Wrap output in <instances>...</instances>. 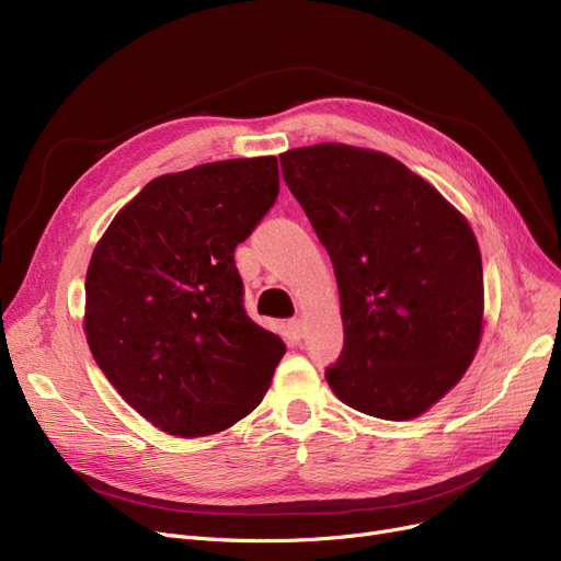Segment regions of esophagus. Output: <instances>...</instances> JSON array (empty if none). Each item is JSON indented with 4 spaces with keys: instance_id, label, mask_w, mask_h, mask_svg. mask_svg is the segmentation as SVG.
<instances>
[{
    "instance_id": "1",
    "label": "esophagus",
    "mask_w": 561,
    "mask_h": 561,
    "mask_svg": "<svg viewBox=\"0 0 561 561\" xmlns=\"http://www.w3.org/2000/svg\"><path fill=\"white\" fill-rule=\"evenodd\" d=\"M288 330H290V334H294L296 339H302V334H305V323H302L300 319H290V321H288Z\"/></svg>"
}]
</instances>
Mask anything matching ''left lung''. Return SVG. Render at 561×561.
Returning <instances> with one entry per match:
<instances>
[{
  "instance_id": "left-lung-1",
  "label": "left lung",
  "mask_w": 561,
  "mask_h": 561,
  "mask_svg": "<svg viewBox=\"0 0 561 561\" xmlns=\"http://www.w3.org/2000/svg\"><path fill=\"white\" fill-rule=\"evenodd\" d=\"M279 162L339 286L344 348L325 369L332 392L371 417L422 415L466 374L481 339L470 225L392 156L319 144Z\"/></svg>"
}]
</instances>
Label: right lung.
<instances>
[{
	"instance_id": "right-lung-1",
	"label": "right lung",
	"mask_w": 561,
	"mask_h": 561,
	"mask_svg": "<svg viewBox=\"0 0 561 561\" xmlns=\"http://www.w3.org/2000/svg\"><path fill=\"white\" fill-rule=\"evenodd\" d=\"M277 194L275 156L167 174L114 217L93 250L84 284L91 355L169 435H210L250 415L286 353L242 307L233 261Z\"/></svg>"
}]
</instances>
